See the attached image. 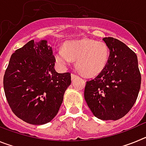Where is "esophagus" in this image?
<instances>
[{"instance_id": "1", "label": "esophagus", "mask_w": 146, "mask_h": 146, "mask_svg": "<svg viewBox=\"0 0 146 146\" xmlns=\"http://www.w3.org/2000/svg\"><path fill=\"white\" fill-rule=\"evenodd\" d=\"M71 77H72V80H74V79H75L76 77H77V74H74V73H72V74H71Z\"/></svg>"}]
</instances>
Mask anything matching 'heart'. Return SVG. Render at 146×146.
Segmentation results:
<instances>
[{"instance_id": "b5f03b06", "label": "heart", "mask_w": 146, "mask_h": 146, "mask_svg": "<svg viewBox=\"0 0 146 146\" xmlns=\"http://www.w3.org/2000/svg\"><path fill=\"white\" fill-rule=\"evenodd\" d=\"M55 60L63 66L76 60L81 74L87 77L99 74L108 64L109 49L104 42L90 38L72 40L65 42L62 50H58Z\"/></svg>"}]
</instances>
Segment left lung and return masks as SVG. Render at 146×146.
Masks as SVG:
<instances>
[{
	"instance_id": "1",
	"label": "left lung",
	"mask_w": 146,
	"mask_h": 146,
	"mask_svg": "<svg viewBox=\"0 0 146 146\" xmlns=\"http://www.w3.org/2000/svg\"><path fill=\"white\" fill-rule=\"evenodd\" d=\"M110 50L108 64L88 80L84 97L93 114L101 120L123 118L135 104L141 84L137 55L117 38H103Z\"/></svg>"
}]
</instances>
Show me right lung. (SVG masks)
Wrapping results in <instances>:
<instances>
[{"label": "right lung", "instance_id": "right-lung-1", "mask_svg": "<svg viewBox=\"0 0 146 146\" xmlns=\"http://www.w3.org/2000/svg\"><path fill=\"white\" fill-rule=\"evenodd\" d=\"M46 40H31L11 55L3 77V88L11 110L33 125L52 121L71 84L69 72L58 73L55 58Z\"/></svg>", "mask_w": 146, "mask_h": 146}]
</instances>
